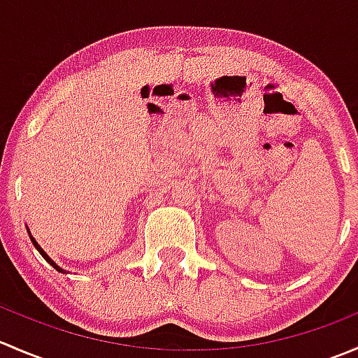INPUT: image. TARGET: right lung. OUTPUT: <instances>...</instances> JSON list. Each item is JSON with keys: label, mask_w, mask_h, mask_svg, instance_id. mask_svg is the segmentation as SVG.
Segmentation results:
<instances>
[{"label": "right lung", "mask_w": 358, "mask_h": 358, "mask_svg": "<svg viewBox=\"0 0 358 358\" xmlns=\"http://www.w3.org/2000/svg\"><path fill=\"white\" fill-rule=\"evenodd\" d=\"M31 241H32V244H34V246H36V249H38V251H39V252H41V256H43V258H45V259H46V262H48V263H50V265H52V266H53V268H55V270H59V272H64V270H62V268H60V266H59V265H57V263H55V262H53V259H52V258H50V256H48V255H46V252H45V251H43V249H41V248H39V244H38V243H36V241H34V237H31Z\"/></svg>", "instance_id": "right-lung-1"}]
</instances>
